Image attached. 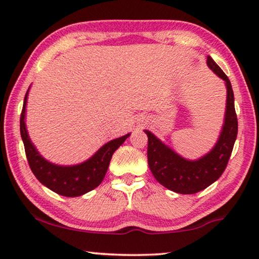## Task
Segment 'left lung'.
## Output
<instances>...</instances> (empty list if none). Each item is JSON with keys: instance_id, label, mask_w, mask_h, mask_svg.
Listing matches in <instances>:
<instances>
[{"instance_id": "1", "label": "left lung", "mask_w": 259, "mask_h": 259, "mask_svg": "<svg viewBox=\"0 0 259 259\" xmlns=\"http://www.w3.org/2000/svg\"><path fill=\"white\" fill-rule=\"evenodd\" d=\"M207 65L216 75L226 81L227 86L225 124L213 150L198 160H187L149 130H144L148 135V163L152 175L167 190L180 194H194L218 180L228 165L237 137L238 123L230 81L209 56L207 57Z\"/></svg>"}]
</instances>
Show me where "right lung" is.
<instances>
[{
  "label": "right lung",
  "mask_w": 259,
  "mask_h": 259,
  "mask_svg": "<svg viewBox=\"0 0 259 259\" xmlns=\"http://www.w3.org/2000/svg\"><path fill=\"white\" fill-rule=\"evenodd\" d=\"M28 93L29 90L26 92L23 103L19 126H21V136L24 143L25 154L31 171L44 186L63 196L74 198L94 190L105 178L113 153L119 148V145L124 143L130 134L108 142L94 156L81 164L73 166H60L50 163L37 151L26 131L24 118Z\"/></svg>",
  "instance_id": "obj_1"
}]
</instances>
